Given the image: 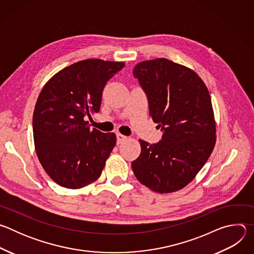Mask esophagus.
Listing matches in <instances>:
<instances>
[{"instance_id": "obj_1", "label": "esophagus", "mask_w": 254, "mask_h": 254, "mask_svg": "<svg viewBox=\"0 0 254 254\" xmlns=\"http://www.w3.org/2000/svg\"><path fill=\"white\" fill-rule=\"evenodd\" d=\"M127 136H126V135H124V134H122V133H117V139H118V143H121L122 141H124L125 139H127Z\"/></svg>"}]
</instances>
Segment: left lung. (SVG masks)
Masks as SVG:
<instances>
[{
	"label": "left lung",
	"instance_id": "left-lung-1",
	"mask_svg": "<svg viewBox=\"0 0 254 254\" xmlns=\"http://www.w3.org/2000/svg\"><path fill=\"white\" fill-rule=\"evenodd\" d=\"M132 73L148 96L150 116L164 131L154 144L139 139L141 151L132 171L157 193L179 191L196 177L215 147L208 88L195 71L166 58L139 62Z\"/></svg>",
	"mask_w": 254,
	"mask_h": 254
}]
</instances>
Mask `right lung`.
I'll use <instances>...</instances> for the list:
<instances>
[{"label":"right lung","mask_w":254,"mask_h":254,"mask_svg":"<svg viewBox=\"0 0 254 254\" xmlns=\"http://www.w3.org/2000/svg\"><path fill=\"white\" fill-rule=\"evenodd\" d=\"M125 62L86 59L53 75L42 88L33 114L35 150L45 172L58 185L80 189L96 181L114 150V132L90 129L102 90Z\"/></svg>","instance_id":"1"}]
</instances>
